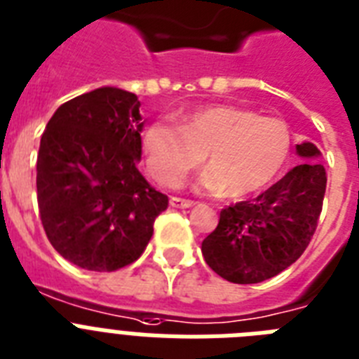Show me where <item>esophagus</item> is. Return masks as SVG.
Masks as SVG:
<instances>
[{
  "instance_id": "34e87169",
  "label": "esophagus",
  "mask_w": 359,
  "mask_h": 359,
  "mask_svg": "<svg viewBox=\"0 0 359 359\" xmlns=\"http://www.w3.org/2000/svg\"><path fill=\"white\" fill-rule=\"evenodd\" d=\"M170 204L173 208H179V210H186V208L195 206L194 201H188V198H179V197H171Z\"/></svg>"
}]
</instances>
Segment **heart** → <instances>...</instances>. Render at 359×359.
Wrapping results in <instances>:
<instances>
[{
    "label": "heart",
    "mask_w": 359,
    "mask_h": 359,
    "mask_svg": "<svg viewBox=\"0 0 359 359\" xmlns=\"http://www.w3.org/2000/svg\"><path fill=\"white\" fill-rule=\"evenodd\" d=\"M149 173L175 188L203 158L208 170L198 188L231 201L261 194L287 168L292 151L288 123L231 104L204 105L182 116L180 126L155 120L142 138Z\"/></svg>",
    "instance_id": "b5f03b06"
}]
</instances>
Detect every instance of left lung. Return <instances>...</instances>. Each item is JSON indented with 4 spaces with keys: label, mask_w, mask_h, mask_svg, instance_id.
I'll return each instance as SVG.
<instances>
[{
    "label": "left lung",
    "mask_w": 359,
    "mask_h": 359,
    "mask_svg": "<svg viewBox=\"0 0 359 359\" xmlns=\"http://www.w3.org/2000/svg\"><path fill=\"white\" fill-rule=\"evenodd\" d=\"M296 151L305 162L254 201L224 208L217 228L203 241L204 261L226 281H266L296 263L309 246L321 215L327 173L314 144H297Z\"/></svg>",
    "instance_id": "1"
}]
</instances>
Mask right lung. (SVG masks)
Here are the masks:
<instances>
[{
  "instance_id": "add662e5",
  "label": "right lung",
  "mask_w": 359,
  "mask_h": 359,
  "mask_svg": "<svg viewBox=\"0 0 359 359\" xmlns=\"http://www.w3.org/2000/svg\"><path fill=\"white\" fill-rule=\"evenodd\" d=\"M137 95L100 87L65 102L41 135L36 189L54 250L86 270L135 263L168 197L138 171L144 120Z\"/></svg>"
}]
</instances>
